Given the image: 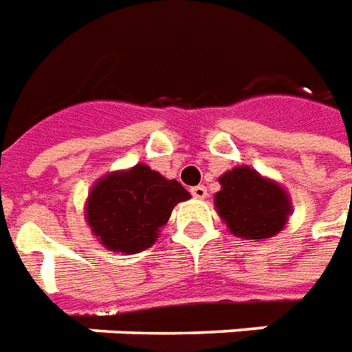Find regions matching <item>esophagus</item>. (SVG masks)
Listing matches in <instances>:
<instances>
[{"instance_id":"1","label":"esophagus","mask_w":352,"mask_h":352,"mask_svg":"<svg viewBox=\"0 0 352 352\" xmlns=\"http://www.w3.org/2000/svg\"><path fill=\"white\" fill-rule=\"evenodd\" d=\"M191 195L195 197V199H204L208 193H206V188H204V186H195V188H191Z\"/></svg>"}]
</instances>
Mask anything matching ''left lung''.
<instances>
[{
    "mask_svg": "<svg viewBox=\"0 0 352 352\" xmlns=\"http://www.w3.org/2000/svg\"><path fill=\"white\" fill-rule=\"evenodd\" d=\"M216 208L229 231L248 241L276 235L290 214V201L275 182L261 178L248 166H236L220 178Z\"/></svg>",
    "mask_w": 352,
    "mask_h": 352,
    "instance_id": "obj_1",
    "label": "left lung"
}]
</instances>
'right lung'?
<instances>
[{"mask_svg": "<svg viewBox=\"0 0 352 352\" xmlns=\"http://www.w3.org/2000/svg\"><path fill=\"white\" fill-rule=\"evenodd\" d=\"M189 197L180 182L166 180L148 164H136L108 174L92 188L87 221L106 248L136 254L155 243L172 208Z\"/></svg>", "mask_w": 352, "mask_h": 352, "instance_id": "1", "label": "right lung"}]
</instances>
